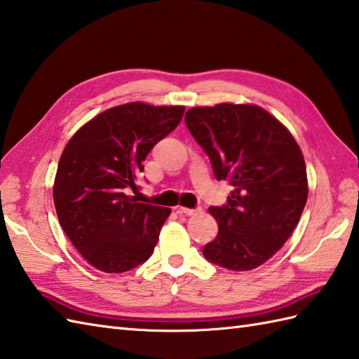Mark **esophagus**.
<instances>
[{"instance_id":"obj_1","label":"esophagus","mask_w":359,"mask_h":359,"mask_svg":"<svg viewBox=\"0 0 359 359\" xmlns=\"http://www.w3.org/2000/svg\"><path fill=\"white\" fill-rule=\"evenodd\" d=\"M177 210L180 215H185V216H193L196 212L201 211V208H185V207H179Z\"/></svg>"}]
</instances>
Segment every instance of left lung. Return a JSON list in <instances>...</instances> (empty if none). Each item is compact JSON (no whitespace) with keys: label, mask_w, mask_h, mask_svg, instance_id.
<instances>
[{"label":"left lung","mask_w":359,"mask_h":359,"mask_svg":"<svg viewBox=\"0 0 359 359\" xmlns=\"http://www.w3.org/2000/svg\"><path fill=\"white\" fill-rule=\"evenodd\" d=\"M185 123L216 179L233 187L225 205L210 207L219 231L202 253L233 271L257 269L287 242L306 207L302 152L288 129L255 104L191 108Z\"/></svg>","instance_id":"left-lung-1"}]
</instances>
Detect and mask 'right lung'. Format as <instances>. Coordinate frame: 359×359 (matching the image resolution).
I'll list each match as a JSON object with an SVG mask.
<instances>
[{"label":"right lung","instance_id":"1","mask_svg":"<svg viewBox=\"0 0 359 359\" xmlns=\"http://www.w3.org/2000/svg\"><path fill=\"white\" fill-rule=\"evenodd\" d=\"M184 106L128 103L79 129L60 157L53 203L60 225L86 261L104 273L147 262L171 210L137 202L149 151L174 131Z\"/></svg>","mask_w":359,"mask_h":359}]
</instances>
